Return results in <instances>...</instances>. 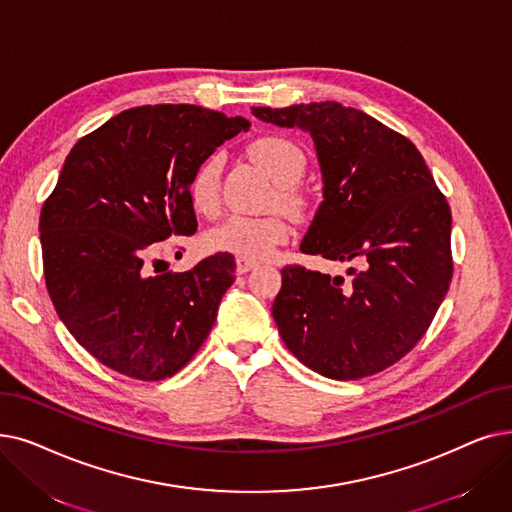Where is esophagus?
I'll return each mask as SVG.
<instances>
[{
    "mask_svg": "<svg viewBox=\"0 0 512 512\" xmlns=\"http://www.w3.org/2000/svg\"><path fill=\"white\" fill-rule=\"evenodd\" d=\"M253 270H257V263L255 261L236 259V272L238 274H247V272H253Z\"/></svg>",
    "mask_w": 512,
    "mask_h": 512,
    "instance_id": "esophagus-1",
    "label": "esophagus"
}]
</instances>
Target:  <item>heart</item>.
I'll list each match as a JSON object with an SVG mask.
<instances>
[{"mask_svg":"<svg viewBox=\"0 0 512 512\" xmlns=\"http://www.w3.org/2000/svg\"><path fill=\"white\" fill-rule=\"evenodd\" d=\"M251 157L280 186V203L295 207L297 196L293 186L305 173V154L291 140L280 136H265L253 142ZM221 157L211 154L192 173L190 198L192 205L213 215L221 201ZM288 238V224L278 215H230L207 234V247L215 253H228L238 259L263 261L274 255L278 244Z\"/></svg>","mask_w":512,"mask_h":512,"instance_id":"b5f03b06","label":"heart"}]
</instances>
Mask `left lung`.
I'll return each mask as SVG.
<instances>
[{"label": "left lung", "instance_id": "8db88e82", "mask_svg": "<svg viewBox=\"0 0 512 512\" xmlns=\"http://www.w3.org/2000/svg\"><path fill=\"white\" fill-rule=\"evenodd\" d=\"M314 140L322 196L301 253L358 261L343 276L286 265L272 316L307 368L355 381L393 366L422 339L452 280V213L416 146L339 102L253 108Z\"/></svg>", "mask_w": 512, "mask_h": 512}]
</instances>
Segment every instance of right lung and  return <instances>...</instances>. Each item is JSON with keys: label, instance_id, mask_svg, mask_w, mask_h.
<instances>
[{"label": "right lung", "instance_id": "obj_1", "mask_svg": "<svg viewBox=\"0 0 512 512\" xmlns=\"http://www.w3.org/2000/svg\"><path fill=\"white\" fill-rule=\"evenodd\" d=\"M249 125L194 104L138 106L69 152L41 207L43 276L64 326L104 366L163 381L205 343L234 257L175 274L151 265L161 240L196 232L194 169Z\"/></svg>", "mask_w": 512, "mask_h": 512}]
</instances>
